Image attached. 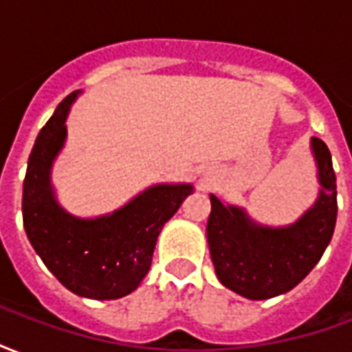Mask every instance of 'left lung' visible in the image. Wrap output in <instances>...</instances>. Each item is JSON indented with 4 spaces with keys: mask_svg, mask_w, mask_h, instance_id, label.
I'll list each match as a JSON object with an SVG mask.
<instances>
[{
    "mask_svg": "<svg viewBox=\"0 0 352 352\" xmlns=\"http://www.w3.org/2000/svg\"><path fill=\"white\" fill-rule=\"evenodd\" d=\"M318 166L320 196L287 228L258 226L234 206L211 194L207 241L217 277L249 300H267L294 288L315 267L332 239L338 217L336 173L324 141L311 139Z\"/></svg>",
    "mask_w": 352,
    "mask_h": 352,
    "instance_id": "left-lung-1",
    "label": "left lung"
}]
</instances>
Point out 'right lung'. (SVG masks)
Returning a JSON list of instances; mask_svg holds the SVG:
<instances>
[{
  "label": "right lung",
  "mask_w": 352,
  "mask_h": 352,
  "mask_svg": "<svg viewBox=\"0 0 352 352\" xmlns=\"http://www.w3.org/2000/svg\"><path fill=\"white\" fill-rule=\"evenodd\" d=\"M72 92L41 128L30 154L22 192L28 239L45 265L73 294L116 300L130 294L151 267L162 226L177 213L190 184H158L113 214L85 221L58 206L50 166L65 139Z\"/></svg>",
  "instance_id": "right-lung-1"
}]
</instances>
